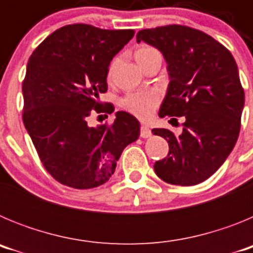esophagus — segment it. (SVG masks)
<instances>
[{
    "label": "esophagus",
    "instance_id": "obj_1",
    "mask_svg": "<svg viewBox=\"0 0 253 253\" xmlns=\"http://www.w3.org/2000/svg\"><path fill=\"white\" fill-rule=\"evenodd\" d=\"M151 135H152L151 129H149L148 126H144V125H142V126H140V137H142V138H149Z\"/></svg>",
    "mask_w": 253,
    "mask_h": 253
}]
</instances>
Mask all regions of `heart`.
Instances as JSON below:
<instances>
[{"label": "heart", "mask_w": 253, "mask_h": 253, "mask_svg": "<svg viewBox=\"0 0 253 253\" xmlns=\"http://www.w3.org/2000/svg\"><path fill=\"white\" fill-rule=\"evenodd\" d=\"M156 55H160V53H158L157 49L151 45H142L135 51V58H137L138 63L142 67ZM118 62H119L118 57L111 60L109 71H107L109 78L113 76L114 69H115ZM158 104H160V95L157 92H154V91L128 93L122 100V106L124 107L125 110H128L129 113H131L139 119H148L154 109L158 106Z\"/></svg>", "instance_id": "obj_1"}]
</instances>
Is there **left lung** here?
Segmentation results:
<instances>
[{
    "mask_svg": "<svg viewBox=\"0 0 253 253\" xmlns=\"http://www.w3.org/2000/svg\"><path fill=\"white\" fill-rule=\"evenodd\" d=\"M137 42L157 48L167 63L169 84L158 115L173 122L184 116L180 134L152 130L169 146L154 172L172 185L200 184L222 166L238 139L245 91L236 60L214 38L189 26L144 29Z\"/></svg>",
    "mask_w": 253,
    "mask_h": 253,
    "instance_id": "left-lung-1",
    "label": "left lung"
}]
</instances>
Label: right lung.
<instances>
[{
  "instance_id": "add662e5",
  "label": "right lung",
  "mask_w": 253,
  "mask_h": 253,
  "mask_svg": "<svg viewBox=\"0 0 253 253\" xmlns=\"http://www.w3.org/2000/svg\"><path fill=\"white\" fill-rule=\"evenodd\" d=\"M133 37L134 30L73 24L55 30L29 58L22 120L43 166L60 184L81 190L105 184L139 137V122L125 111L111 125L87 123L92 111H114L100 95L107 91L111 59Z\"/></svg>"
}]
</instances>
